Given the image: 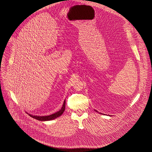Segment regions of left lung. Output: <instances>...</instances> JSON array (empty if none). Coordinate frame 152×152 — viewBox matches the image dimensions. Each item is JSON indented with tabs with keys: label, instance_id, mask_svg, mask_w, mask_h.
Segmentation results:
<instances>
[{
	"label": "left lung",
	"instance_id": "left-lung-1",
	"mask_svg": "<svg viewBox=\"0 0 152 152\" xmlns=\"http://www.w3.org/2000/svg\"><path fill=\"white\" fill-rule=\"evenodd\" d=\"M96 111V112H97V111Z\"/></svg>",
	"mask_w": 152,
	"mask_h": 152
}]
</instances>
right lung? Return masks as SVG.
<instances>
[{
    "label": "right lung",
    "instance_id": "obj_1",
    "mask_svg": "<svg viewBox=\"0 0 152 152\" xmlns=\"http://www.w3.org/2000/svg\"><path fill=\"white\" fill-rule=\"evenodd\" d=\"M65 106H66V101L64 100V102H63V106L61 108V110H60L59 111L57 112H55V113H53L52 115H48V116H36V115H32L31 114L29 113V115L31 116V118L35 119H37V120H39V121H51V120H53V119H55L58 117H59L60 116H61L63 113L64 111L65 110Z\"/></svg>",
    "mask_w": 152,
    "mask_h": 152
}]
</instances>
